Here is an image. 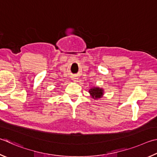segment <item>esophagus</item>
Wrapping results in <instances>:
<instances>
[{"label":"esophagus","mask_w":157,"mask_h":157,"mask_svg":"<svg viewBox=\"0 0 157 157\" xmlns=\"http://www.w3.org/2000/svg\"><path fill=\"white\" fill-rule=\"evenodd\" d=\"M72 80H73L74 82H75V81H77V78H76V77H73V79H72Z\"/></svg>","instance_id":"34e87169"}]
</instances>
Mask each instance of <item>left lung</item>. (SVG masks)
Listing matches in <instances>:
<instances>
[{"instance_id": "obj_1", "label": "left lung", "mask_w": 157, "mask_h": 157, "mask_svg": "<svg viewBox=\"0 0 157 157\" xmlns=\"http://www.w3.org/2000/svg\"><path fill=\"white\" fill-rule=\"evenodd\" d=\"M89 92L90 93V94H91L93 98H101L103 94V90L101 88H98V87H94V88L90 89L89 90Z\"/></svg>"}]
</instances>
